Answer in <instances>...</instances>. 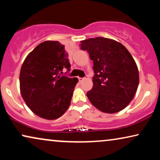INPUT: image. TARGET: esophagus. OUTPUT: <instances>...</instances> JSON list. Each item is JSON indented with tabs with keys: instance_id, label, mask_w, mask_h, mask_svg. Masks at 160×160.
Returning a JSON list of instances; mask_svg holds the SVG:
<instances>
[{
	"instance_id": "esophagus-1",
	"label": "esophagus",
	"mask_w": 160,
	"mask_h": 160,
	"mask_svg": "<svg viewBox=\"0 0 160 160\" xmlns=\"http://www.w3.org/2000/svg\"><path fill=\"white\" fill-rule=\"evenodd\" d=\"M78 81H79V82H82L83 80L84 79V78H82V77H78Z\"/></svg>"
}]
</instances>
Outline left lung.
I'll return each instance as SVG.
<instances>
[{
    "label": "left lung",
    "mask_w": 160,
    "mask_h": 160,
    "mask_svg": "<svg viewBox=\"0 0 160 160\" xmlns=\"http://www.w3.org/2000/svg\"><path fill=\"white\" fill-rule=\"evenodd\" d=\"M93 60V87L87 96L94 106L105 113L123 110L132 100L139 83L137 65L122 43L97 37L81 41Z\"/></svg>",
    "instance_id": "1"
}]
</instances>
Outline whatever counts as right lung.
Segmentation results:
<instances>
[{
    "label": "right lung",
    "mask_w": 160,
    "mask_h": 160,
    "mask_svg": "<svg viewBox=\"0 0 160 160\" xmlns=\"http://www.w3.org/2000/svg\"><path fill=\"white\" fill-rule=\"evenodd\" d=\"M71 71L68 54L59 41L40 43L27 56L19 75L20 92L35 114L46 119H55L71 104L77 78H69L62 69Z\"/></svg>",
    "instance_id": "1"
}]
</instances>
